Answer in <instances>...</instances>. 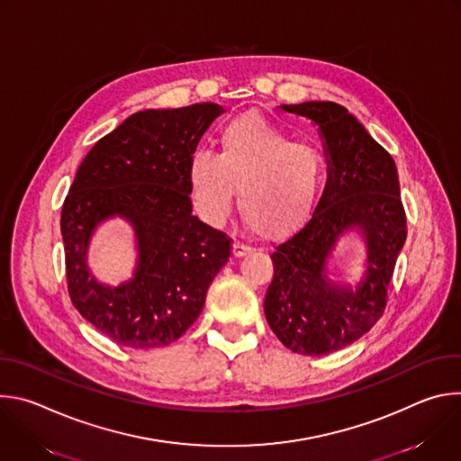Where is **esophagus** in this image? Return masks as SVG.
<instances>
[{
    "label": "esophagus",
    "mask_w": 461,
    "mask_h": 461,
    "mask_svg": "<svg viewBox=\"0 0 461 461\" xmlns=\"http://www.w3.org/2000/svg\"><path fill=\"white\" fill-rule=\"evenodd\" d=\"M251 251H253L251 246L242 244V242H239V240L233 242V257H244V255H249Z\"/></svg>",
    "instance_id": "1"
}]
</instances>
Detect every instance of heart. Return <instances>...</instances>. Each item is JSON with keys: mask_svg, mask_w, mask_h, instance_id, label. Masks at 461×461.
Listing matches in <instances>:
<instances>
[{"mask_svg": "<svg viewBox=\"0 0 461 461\" xmlns=\"http://www.w3.org/2000/svg\"><path fill=\"white\" fill-rule=\"evenodd\" d=\"M219 153L196 151L189 184L196 212L222 224L239 191V210L262 239H283L313 213L324 184V157L294 142L285 129L249 113L230 120L219 133Z\"/></svg>", "mask_w": 461, "mask_h": 461, "instance_id": "obj_1", "label": "heart"}]
</instances>
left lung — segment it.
<instances>
[{
	"mask_svg": "<svg viewBox=\"0 0 461 461\" xmlns=\"http://www.w3.org/2000/svg\"><path fill=\"white\" fill-rule=\"evenodd\" d=\"M285 111L313 120L324 140L328 182L312 219L272 251L265 313L279 341L303 356L348 347L377 322L407 239L398 169L390 153L343 105L304 102ZM367 239V272L356 291L325 281V260L343 230Z\"/></svg>",
	"mask_w": 461,
	"mask_h": 461,
	"instance_id": "1",
	"label": "left lung"
}]
</instances>
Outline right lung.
I'll return each mask as SVG.
<instances>
[{
    "mask_svg": "<svg viewBox=\"0 0 461 461\" xmlns=\"http://www.w3.org/2000/svg\"><path fill=\"white\" fill-rule=\"evenodd\" d=\"M222 113L217 104L148 109L100 139L61 206L65 276L75 308L111 341L157 348L176 341L203 312L206 292L231 255V239L191 213L189 160ZM125 216L140 239V267L111 289L88 276L94 228Z\"/></svg>",
    "mask_w": 461,
    "mask_h": 461,
    "instance_id": "obj_1",
    "label": "right lung"
}]
</instances>
